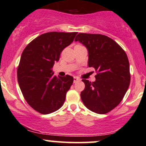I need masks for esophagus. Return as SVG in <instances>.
I'll return each mask as SVG.
<instances>
[{"mask_svg": "<svg viewBox=\"0 0 146 146\" xmlns=\"http://www.w3.org/2000/svg\"><path fill=\"white\" fill-rule=\"evenodd\" d=\"M81 81V79H80L79 78H78V77H74V83H76V82H78V81Z\"/></svg>", "mask_w": 146, "mask_h": 146, "instance_id": "esophagus-1", "label": "esophagus"}]
</instances>
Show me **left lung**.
I'll list each match as a JSON object with an SVG mask.
<instances>
[{"label":"left lung","mask_w":146,"mask_h":146,"mask_svg":"<svg viewBox=\"0 0 146 146\" xmlns=\"http://www.w3.org/2000/svg\"><path fill=\"white\" fill-rule=\"evenodd\" d=\"M87 47L88 66L94 68L96 81L83 79L81 92L83 104L97 114L110 112L123 99L130 83V64L122 47L107 36L79 33L75 41Z\"/></svg>","instance_id":"left-lung-1"}]
</instances>
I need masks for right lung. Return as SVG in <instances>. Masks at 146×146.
Instances as JSON below:
<instances>
[{
	"mask_svg": "<svg viewBox=\"0 0 146 146\" xmlns=\"http://www.w3.org/2000/svg\"><path fill=\"white\" fill-rule=\"evenodd\" d=\"M77 32H52L42 34L26 46L17 68V78L25 99L42 114L55 112L65 102L74 78L52 72L63 49L73 42Z\"/></svg>",
	"mask_w": 146,
	"mask_h": 146,
	"instance_id": "add662e5",
	"label": "right lung"
}]
</instances>
